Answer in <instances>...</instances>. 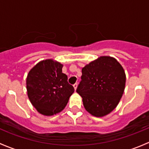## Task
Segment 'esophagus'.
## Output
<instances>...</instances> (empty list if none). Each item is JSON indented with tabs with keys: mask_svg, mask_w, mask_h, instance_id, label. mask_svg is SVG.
I'll use <instances>...</instances> for the list:
<instances>
[{
	"mask_svg": "<svg viewBox=\"0 0 149 149\" xmlns=\"http://www.w3.org/2000/svg\"><path fill=\"white\" fill-rule=\"evenodd\" d=\"M73 87H74V90H76L77 89V83H74V85H73Z\"/></svg>",
	"mask_w": 149,
	"mask_h": 149,
	"instance_id": "obj_1",
	"label": "esophagus"
}]
</instances>
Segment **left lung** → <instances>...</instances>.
I'll return each instance as SVG.
<instances>
[{"label": "left lung", "instance_id": "1", "mask_svg": "<svg viewBox=\"0 0 149 149\" xmlns=\"http://www.w3.org/2000/svg\"><path fill=\"white\" fill-rule=\"evenodd\" d=\"M82 80L77 93L82 97L85 110L95 117H102L118 104L125 85V74L115 58L102 56L82 69Z\"/></svg>", "mask_w": 149, "mask_h": 149}]
</instances>
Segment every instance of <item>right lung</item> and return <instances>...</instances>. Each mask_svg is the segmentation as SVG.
I'll use <instances>...</instances> for the list:
<instances>
[{
    "label": "right lung",
    "mask_w": 149,
    "mask_h": 149,
    "mask_svg": "<svg viewBox=\"0 0 149 149\" xmlns=\"http://www.w3.org/2000/svg\"><path fill=\"white\" fill-rule=\"evenodd\" d=\"M62 65L53 59L36 64L26 78L28 97L33 106L44 116H53L65 108L74 91L62 73Z\"/></svg>",
    "instance_id": "1"
}]
</instances>
